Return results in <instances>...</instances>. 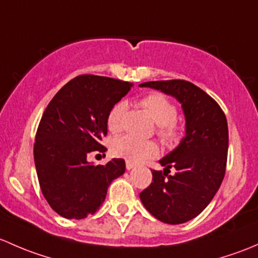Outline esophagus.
Instances as JSON below:
<instances>
[{
	"label": "esophagus",
	"instance_id": "obj_1",
	"mask_svg": "<svg viewBox=\"0 0 258 258\" xmlns=\"http://www.w3.org/2000/svg\"><path fill=\"white\" fill-rule=\"evenodd\" d=\"M125 166H126V170H132L133 168H134V164L130 163V161H126Z\"/></svg>",
	"mask_w": 258,
	"mask_h": 258
}]
</instances>
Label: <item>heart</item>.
Instances as JSON below:
<instances>
[{"instance_id":"b5f03b06","label":"heart","mask_w":258,"mask_h":258,"mask_svg":"<svg viewBox=\"0 0 258 258\" xmlns=\"http://www.w3.org/2000/svg\"><path fill=\"white\" fill-rule=\"evenodd\" d=\"M142 105L149 111L151 118L158 123L156 134L169 147H174L181 140L182 126L176 120L177 108L168 97L160 93H150L142 99ZM125 102H116L107 114V126L111 133H119L123 128V115ZM111 151L118 158L130 163H140L159 154V147L150 140H142L132 135L118 138L111 144Z\"/></svg>"}]
</instances>
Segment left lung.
<instances>
[{
  "instance_id": "left-lung-1",
  "label": "left lung",
  "mask_w": 258,
  "mask_h": 258,
  "mask_svg": "<svg viewBox=\"0 0 258 258\" xmlns=\"http://www.w3.org/2000/svg\"><path fill=\"white\" fill-rule=\"evenodd\" d=\"M181 103L186 137L153 170V181L140 192L145 209L165 224H184L204 211L219 190L227 163L226 115L216 100L191 82L182 79L145 82ZM175 172L169 175V169Z\"/></svg>"
}]
</instances>
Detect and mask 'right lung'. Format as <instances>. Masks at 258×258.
Listing matches in <instances>:
<instances>
[{
    "instance_id": "right-lung-1",
    "label": "right lung",
    "mask_w": 258,
    "mask_h": 258,
    "mask_svg": "<svg viewBox=\"0 0 258 258\" xmlns=\"http://www.w3.org/2000/svg\"><path fill=\"white\" fill-rule=\"evenodd\" d=\"M132 87L129 82L82 74L47 105L36 133L34 164L42 194L60 216L81 220L94 214L110 182L125 171L123 159L93 165L87 155L105 153L100 142L108 133L107 114Z\"/></svg>"
}]
</instances>
